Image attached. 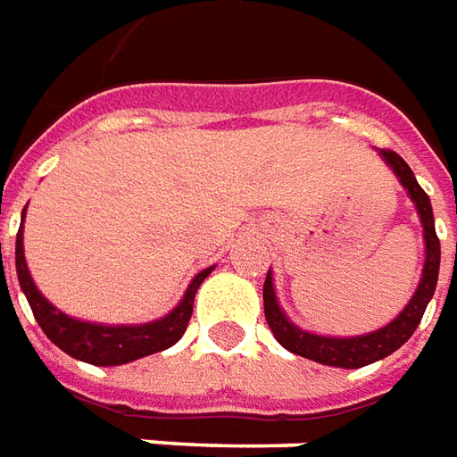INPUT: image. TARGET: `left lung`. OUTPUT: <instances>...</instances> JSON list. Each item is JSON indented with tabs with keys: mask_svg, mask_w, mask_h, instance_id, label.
<instances>
[{
	"mask_svg": "<svg viewBox=\"0 0 457 457\" xmlns=\"http://www.w3.org/2000/svg\"><path fill=\"white\" fill-rule=\"evenodd\" d=\"M378 157L386 162L401 187L409 192V199L419 212L420 226H423V244H426V261H423V270H420V280L416 293L411 295L406 307L401 310L399 315L391 320L389 325L378 327L374 332L367 335H357V337H329V335H315L307 332L303 327H297L290 317L286 315V310L278 303L273 286V273L268 270L263 286V310L268 327L273 332V337L293 354L312 359L327 367L339 369H359L374 364L378 359L389 357L396 349L403 347L409 337L416 332L420 317L428 307L430 297L436 293L438 286V268H441V241L436 236V221H433V209H430L428 194L420 189V184L416 182L413 171L406 162L401 160L396 152L378 150Z\"/></svg>",
	"mask_w": 457,
	"mask_h": 457,
	"instance_id": "obj_1",
	"label": "left lung"
}]
</instances>
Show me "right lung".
<instances>
[{"mask_svg": "<svg viewBox=\"0 0 457 457\" xmlns=\"http://www.w3.org/2000/svg\"><path fill=\"white\" fill-rule=\"evenodd\" d=\"M24 219H27V206L21 212V226L16 234V275H19V286L27 295L31 312L37 317V322L58 349H63L66 354L80 361H88L96 367H120L135 359L147 357L154 352L171 347L182 339L184 329L192 320L194 295L209 278L212 268H204L202 273L194 275L189 287L184 290V297L179 305L171 312H167L160 320L142 322V325H98V322H83L76 317L61 312L56 305H51L46 297L41 295V290L34 283V278L29 273L27 258H24Z\"/></svg>", "mask_w": 457, "mask_h": 457, "instance_id": "1", "label": "right lung"}]
</instances>
